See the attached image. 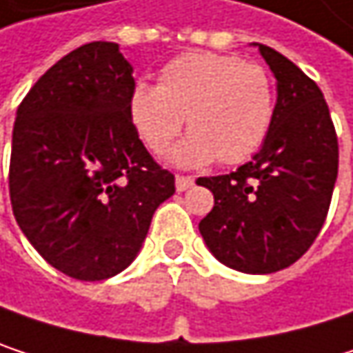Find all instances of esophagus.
<instances>
[{
  "label": "esophagus",
  "mask_w": 353,
  "mask_h": 353,
  "mask_svg": "<svg viewBox=\"0 0 353 353\" xmlns=\"http://www.w3.org/2000/svg\"><path fill=\"white\" fill-rule=\"evenodd\" d=\"M194 185V177L192 176H176V190L177 192H185L188 188Z\"/></svg>",
  "instance_id": "obj_1"
}]
</instances>
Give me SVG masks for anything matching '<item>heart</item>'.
<instances>
[{
    "mask_svg": "<svg viewBox=\"0 0 353 353\" xmlns=\"http://www.w3.org/2000/svg\"><path fill=\"white\" fill-rule=\"evenodd\" d=\"M130 122L143 145L159 155L188 122L190 134L172 151L179 168L251 159L265 143L276 90L270 73L239 57L183 52L159 73L157 88L139 83L128 96Z\"/></svg>",
    "mask_w": 353,
    "mask_h": 353,
    "instance_id": "heart-1",
    "label": "heart"
}]
</instances>
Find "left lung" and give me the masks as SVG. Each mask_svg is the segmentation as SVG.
<instances>
[{"label": "left lung", "instance_id": "obj_1", "mask_svg": "<svg viewBox=\"0 0 353 353\" xmlns=\"http://www.w3.org/2000/svg\"><path fill=\"white\" fill-rule=\"evenodd\" d=\"M253 46L276 77L272 130L237 172L196 179L214 194L198 229L221 263L272 274L292 265L317 239L337 179L339 147L317 83L278 50Z\"/></svg>", "mask_w": 353, "mask_h": 353}]
</instances>
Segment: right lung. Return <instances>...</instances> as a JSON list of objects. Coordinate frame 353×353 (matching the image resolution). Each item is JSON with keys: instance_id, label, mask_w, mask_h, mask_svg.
<instances>
[{"instance_id": "right-lung-1", "label": "right lung", "mask_w": 353, "mask_h": 353, "mask_svg": "<svg viewBox=\"0 0 353 353\" xmlns=\"http://www.w3.org/2000/svg\"><path fill=\"white\" fill-rule=\"evenodd\" d=\"M132 67L116 42L57 61L16 112L10 200L16 223L59 272L98 282L132 263L153 212L176 192L139 139Z\"/></svg>"}]
</instances>
